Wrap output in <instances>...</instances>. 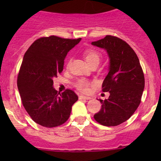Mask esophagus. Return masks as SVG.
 <instances>
[{
    "label": "esophagus",
    "mask_w": 161,
    "mask_h": 161,
    "mask_svg": "<svg viewBox=\"0 0 161 161\" xmlns=\"http://www.w3.org/2000/svg\"><path fill=\"white\" fill-rule=\"evenodd\" d=\"M91 97H86V96L80 95L79 96V100H90Z\"/></svg>",
    "instance_id": "obj_1"
}]
</instances>
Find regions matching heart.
Wrapping results in <instances>:
<instances>
[{"label":"heart","mask_w":161,"mask_h":161,"mask_svg":"<svg viewBox=\"0 0 161 161\" xmlns=\"http://www.w3.org/2000/svg\"><path fill=\"white\" fill-rule=\"evenodd\" d=\"M84 57H85L86 60L88 62V64H92L93 63H100V58H101V55L98 51L95 50H87L84 52ZM70 62L68 63L67 65L69 66ZM90 82L86 79H79L75 84V86L81 92H86L90 90Z\"/></svg>","instance_id":"b5f03b06"}]
</instances>
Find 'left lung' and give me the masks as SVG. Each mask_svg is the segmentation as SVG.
I'll use <instances>...</instances> for the list:
<instances>
[{
  "mask_svg": "<svg viewBox=\"0 0 161 161\" xmlns=\"http://www.w3.org/2000/svg\"><path fill=\"white\" fill-rule=\"evenodd\" d=\"M104 49L109 58L108 73L103 82V92H109L102 100L101 109L94 119L104 126H117L130 118L141 102L145 79L139 60L132 48L118 37L106 36L92 42Z\"/></svg>",
  "mask_w": 161,
  "mask_h": 161,
  "instance_id": "left-lung-1",
  "label": "left lung"
}]
</instances>
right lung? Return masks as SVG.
Here are the masks:
<instances>
[{"label":"right lung","instance_id":"add662e5","mask_svg":"<svg viewBox=\"0 0 161 161\" xmlns=\"http://www.w3.org/2000/svg\"><path fill=\"white\" fill-rule=\"evenodd\" d=\"M82 39L50 36L36 40L25 52L17 86L25 111L37 124L53 128L64 124L78 100L74 91L58 92L53 78L63 71L67 53Z\"/></svg>","mask_w":161,"mask_h":161}]
</instances>
